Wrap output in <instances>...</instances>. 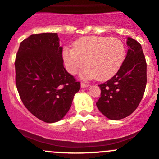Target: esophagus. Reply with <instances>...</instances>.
<instances>
[{
    "mask_svg": "<svg viewBox=\"0 0 159 159\" xmlns=\"http://www.w3.org/2000/svg\"><path fill=\"white\" fill-rule=\"evenodd\" d=\"M81 87L82 88H88V87H89V84H84V83H81Z\"/></svg>",
    "mask_w": 159,
    "mask_h": 159,
    "instance_id": "1",
    "label": "esophagus"
}]
</instances>
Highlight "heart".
Instances as JSON below:
<instances>
[{
	"mask_svg": "<svg viewBox=\"0 0 159 159\" xmlns=\"http://www.w3.org/2000/svg\"><path fill=\"white\" fill-rule=\"evenodd\" d=\"M74 49L64 48L63 60L66 70L75 75L85 64L82 76L106 81L116 75L122 66L126 49L121 40L108 36H86L74 43Z\"/></svg>",
	"mask_w": 159,
	"mask_h": 159,
	"instance_id": "obj_1",
	"label": "heart"
}]
</instances>
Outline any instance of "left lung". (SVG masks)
<instances>
[{
    "mask_svg": "<svg viewBox=\"0 0 159 159\" xmlns=\"http://www.w3.org/2000/svg\"><path fill=\"white\" fill-rule=\"evenodd\" d=\"M127 57L116 74L98 84L101 97L98 110L108 119L118 120L130 116L144 95L147 83V64L141 44L127 37Z\"/></svg>",
    "mask_w": 159,
    "mask_h": 159,
    "instance_id": "8db88e82",
    "label": "left lung"
}]
</instances>
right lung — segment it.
<instances>
[{
  "instance_id": "right-lung-1",
  "label": "right lung",
  "mask_w": 159,
  "mask_h": 159,
  "mask_svg": "<svg viewBox=\"0 0 159 159\" xmlns=\"http://www.w3.org/2000/svg\"><path fill=\"white\" fill-rule=\"evenodd\" d=\"M57 33L32 35L19 46L15 82L28 110L46 123L61 120L71 106L81 84L64 67Z\"/></svg>"
}]
</instances>
